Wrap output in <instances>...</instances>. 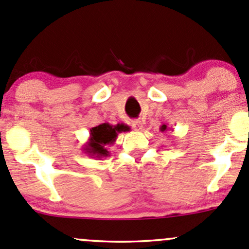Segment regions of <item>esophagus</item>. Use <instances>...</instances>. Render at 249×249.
Masks as SVG:
<instances>
[{"mask_svg":"<svg viewBox=\"0 0 249 249\" xmlns=\"http://www.w3.org/2000/svg\"><path fill=\"white\" fill-rule=\"evenodd\" d=\"M132 127L136 130V131H140V130H142V127H143L142 122H141V120H133Z\"/></svg>","mask_w":249,"mask_h":249,"instance_id":"34e87169","label":"esophagus"}]
</instances>
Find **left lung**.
<instances>
[{
	"label": "left lung",
	"instance_id": "8db88e82",
	"mask_svg": "<svg viewBox=\"0 0 249 249\" xmlns=\"http://www.w3.org/2000/svg\"><path fill=\"white\" fill-rule=\"evenodd\" d=\"M168 130H171L169 129V127H167V125H161V126H160V131L161 132H166V131H168Z\"/></svg>",
	"mask_w": 249,
	"mask_h": 249
}]
</instances>
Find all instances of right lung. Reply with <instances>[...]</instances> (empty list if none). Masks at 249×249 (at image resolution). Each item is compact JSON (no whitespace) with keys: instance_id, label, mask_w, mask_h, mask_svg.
<instances>
[{"instance_id":"add662e5","label":"right lung","mask_w":249,"mask_h":249,"mask_svg":"<svg viewBox=\"0 0 249 249\" xmlns=\"http://www.w3.org/2000/svg\"><path fill=\"white\" fill-rule=\"evenodd\" d=\"M127 127L122 124L111 125L108 123L98 125L95 127H91L88 142L83 145V151L95 159H103L108 156L106 145L113 144L116 142L118 133L126 131Z\"/></svg>"}]
</instances>
